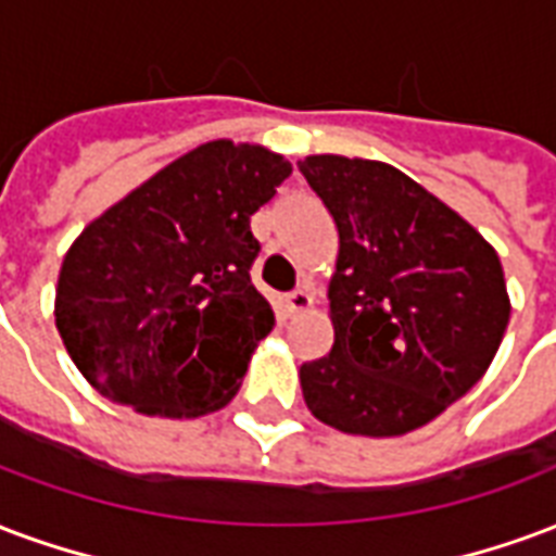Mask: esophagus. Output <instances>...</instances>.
Listing matches in <instances>:
<instances>
[{
    "label": "esophagus",
    "mask_w": 556,
    "mask_h": 556,
    "mask_svg": "<svg viewBox=\"0 0 556 556\" xmlns=\"http://www.w3.org/2000/svg\"><path fill=\"white\" fill-rule=\"evenodd\" d=\"M286 309L289 315H300V312H309L312 309V294L306 289H298L286 294Z\"/></svg>",
    "instance_id": "esophagus-1"
}]
</instances>
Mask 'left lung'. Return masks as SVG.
<instances>
[{
  "label": "left lung",
  "mask_w": 556,
  "mask_h": 556,
  "mask_svg": "<svg viewBox=\"0 0 556 556\" xmlns=\"http://www.w3.org/2000/svg\"><path fill=\"white\" fill-rule=\"evenodd\" d=\"M339 229L332 351L300 365L309 413L351 435H404L495 359L509 294L495 247L427 188L371 159L298 164Z\"/></svg>",
  "instance_id": "1"
}]
</instances>
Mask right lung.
Instances as JSON below:
<instances>
[{"label": "right lung", "mask_w": 556, "mask_h": 556, "mask_svg": "<svg viewBox=\"0 0 556 556\" xmlns=\"http://www.w3.org/2000/svg\"><path fill=\"white\" fill-rule=\"evenodd\" d=\"M289 174L258 143H200L81 229L61 265L55 327L102 397L162 418L236 397L274 330L250 282V217Z\"/></svg>", "instance_id": "1"}]
</instances>
